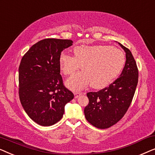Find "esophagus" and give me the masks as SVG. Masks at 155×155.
Masks as SVG:
<instances>
[{
    "label": "esophagus",
    "instance_id": "obj_1",
    "mask_svg": "<svg viewBox=\"0 0 155 155\" xmlns=\"http://www.w3.org/2000/svg\"><path fill=\"white\" fill-rule=\"evenodd\" d=\"M84 94L83 92H75L74 94H75V98H78V97H80V95Z\"/></svg>",
    "mask_w": 155,
    "mask_h": 155
}]
</instances>
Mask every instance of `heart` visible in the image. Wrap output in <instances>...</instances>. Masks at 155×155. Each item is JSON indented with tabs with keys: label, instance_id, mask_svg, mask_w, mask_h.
Returning <instances> with one entry per match:
<instances>
[{
	"label": "heart",
	"instance_id": "1",
	"mask_svg": "<svg viewBox=\"0 0 155 155\" xmlns=\"http://www.w3.org/2000/svg\"><path fill=\"white\" fill-rule=\"evenodd\" d=\"M75 57L65 53L60 56V67L65 76L73 75L81 65L82 72L67 81L73 90L90 84L94 89H102L119 75L125 65V54L119 48L107 45L82 46L74 48Z\"/></svg>",
	"mask_w": 155,
	"mask_h": 155
}]
</instances>
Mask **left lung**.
Here are the masks:
<instances>
[{"label":"left lung","mask_w":155,"mask_h":155,"mask_svg":"<svg viewBox=\"0 0 155 155\" xmlns=\"http://www.w3.org/2000/svg\"><path fill=\"white\" fill-rule=\"evenodd\" d=\"M126 52V63L120 77L98 92L87 93L89 103L84 109L87 121L98 128L114 126L128 111L138 81V69L132 53L121 44Z\"/></svg>","instance_id":"8db88e82"}]
</instances>
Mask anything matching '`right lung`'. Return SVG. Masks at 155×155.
<instances>
[{
	"instance_id": "obj_1",
	"label": "right lung",
	"mask_w": 155,
	"mask_h": 155,
	"mask_svg": "<svg viewBox=\"0 0 155 155\" xmlns=\"http://www.w3.org/2000/svg\"><path fill=\"white\" fill-rule=\"evenodd\" d=\"M73 45L69 39H44L31 46L19 66V97L29 118L42 126L58 122L74 98L60 74V56Z\"/></svg>"
}]
</instances>
